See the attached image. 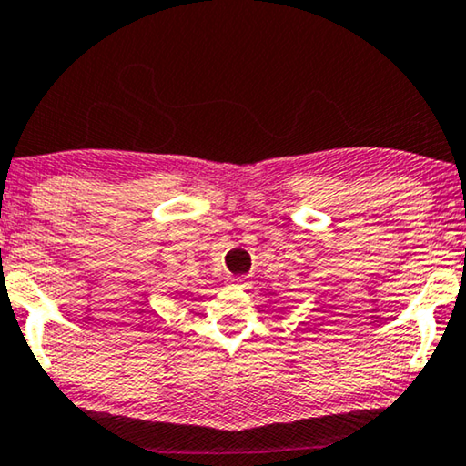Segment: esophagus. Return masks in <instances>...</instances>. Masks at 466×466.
I'll return each mask as SVG.
<instances>
[{"mask_svg": "<svg viewBox=\"0 0 466 466\" xmlns=\"http://www.w3.org/2000/svg\"><path fill=\"white\" fill-rule=\"evenodd\" d=\"M231 281H233V283H238V285H243V283L248 281V277H246V275H241V277H233Z\"/></svg>", "mask_w": 466, "mask_h": 466, "instance_id": "34e87169", "label": "esophagus"}]
</instances>
